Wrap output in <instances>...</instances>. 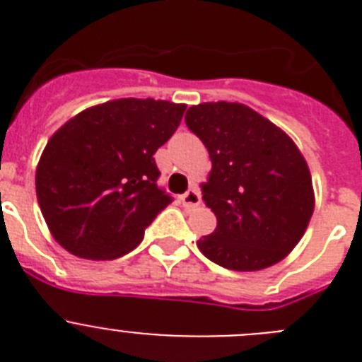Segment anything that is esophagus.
Returning <instances> with one entry per match:
<instances>
[{"label":"esophagus","instance_id":"esophagus-1","mask_svg":"<svg viewBox=\"0 0 362 362\" xmlns=\"http://www.w3.org/2000/svg\"><path fill=\"white\" fill-rule=\"evenodd\" d=\"M181 201H183V204H185V206H187V209H194V206H199V203H201L199 190H196V188H192V190H188L187 194H185V196L181 197Z\"/></svg>","mask_w":362,"mask_h":362}]
</instances>
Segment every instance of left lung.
Wrapping results in <instances>:
<instances>
[{
	"mask_svg": "<svg viewBox=\"0 0 362 362\" xmlns=\"http://www.w3.org/2000/svg\"><path fill=\"white\" fill-rule=\"evenodd\" d=\"M185 121L212 161L201 194L217 226L197 248L235 272L283 261L305 235L315 206L308 163L292 137L243 103L194 105Z\"/></svg>",
	"mask_w": 362,
	"mask_h": 362,
	"instance_id": "left-lung-1",
	"label": "left lung"
}]
</instances>
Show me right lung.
Listing matches in <instances>:
<instances>
[{"label":"right lung","instance_id":"add662e5","mask_svg":"<svg viewBox=\"0 0 362 362\" xmlns=\"http://www.w3.org/2000/svg\"><path fill=\"white\" fill-rule=\"evenodd\" d=\"M187 105L123 98L79 112L57 129L36 168V196L59 245L110 261L143 241L170 197L153 153L177 130Z\"/></svg>","mask_w":362,"mask_h":362}]
</instances>
